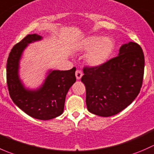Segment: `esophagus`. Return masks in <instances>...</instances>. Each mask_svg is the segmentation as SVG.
<instances>
[{
  "instance_id": "1",
  "label": "esophagus",
  "mask_w": 154,
  "mask_h": 154,
  "mask_svg": "<svg viewBox=\"0 0 154 154\" xmlns=\"http://www.w3.org/2000/svg\"><path fill=\"white\" fill-rule=\"evenodd\" d=\"M75 75L76 77H77V80H80L82 76H83V73H82V71L80 70H77L75 72Z\"/></svg>"
}]
</instances>
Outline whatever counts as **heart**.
Here are the masks:
<instances>
[{"instance_id":"heart-1","label":"heart","mask_w":154,"mask_h":154,"mask_svg":"<svg viewBox=\"0 0 154 154\" xmlns=\"http://www.w3.org/2000/svg\"><path fill=\"white\" fill-rule=\"evenodd\" d=\"M77 50L86 53L85 61L91 67L103 66L109 60L115 49V42L110 37L91 35L78 43Z\"/></svg>"}]
</instances>
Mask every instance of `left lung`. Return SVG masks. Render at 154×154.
I'll use <instances>...</instances> for the list:
<instances>
[{"label": "left lung", "mask_w": 154, "mask_h": 154, "mask_svg": "<svg viewBox=\"0 0 154 154\" xmlns=\"http://www.w3.org/2000/svg\"><path fill=\"white\" fill-rule=\"evenodd\" d=\"M144 57L140 45L129 42L119 55L99 67L83 69L87 109L102 117L115 116L136 99L142 85Z\"/></svg>", "instance_id": "left-lung-1"}]
</instances>
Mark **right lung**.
<instances>
[{"mask_svg": "<svg viewBox=\"0 0 154 154\" xmlns=\"http://www.w3.org/2000/svg\"><path fill=\"white\" fill-rule=\"evenodd\" d=\"M42 39L38 34H29L12 48L7 60V80L10 95L17 106L34 119L50 120L63 114L66 94L76 82V68L49 69L41 86L26 87L20 77V61L29 44Z\"/></svg>", "mask_w": 154, "mask_h": 154, "instance_id": "add662e5", "label": "right lung"}]
</instances>
